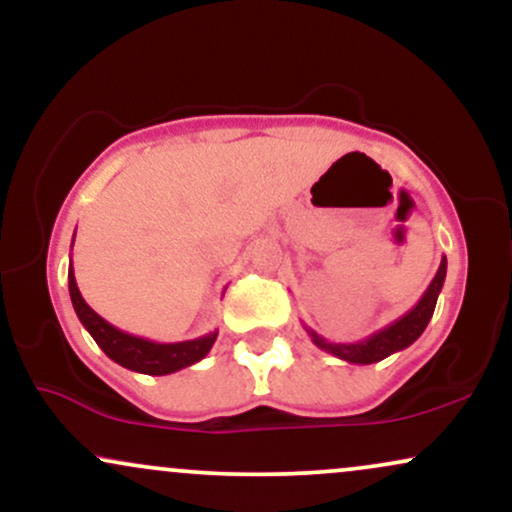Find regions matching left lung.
I'll list each match as a JSON object with an SVG mask.
<instances>
[{"label": "left lung", "mask_w": 512, "mask_h": 512, "mask_svg": "<svg viewBox=\"0 0 512 512\" xmlns=\"http://www.w3.org/2000/svg\"><path fill=\"white\" fill-rule=\"evenodd\" d=\"M445 272H448V260L443 257L436 276H433V281L428 284L424 296L419 298V303H416L409 313L397 317L395 322H390V325H385L383 330L373 332L366 339H358V342H349V344H342V342L337 344V342H327L325 337H320V334L310 330V327H305V332H308V337L313 339L317 349L342 358L346 363L368 366V363L383 361V358H387L390 354H397V351L407 349L409 344H414L416 339L424 334L426 325L433 317V310H436L440 291H443Z\"/></svg>", "instance_id": "8db88e82"}]
</instances>
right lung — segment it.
I'll return each mask as SVG.
<instances>
[{
  "mask_svg": "<svg viewBox=\"0 0 512 512\" xmlns=\"http://www.w3.org/2000/svg\"><path fill=\"white\" fill-rule=\"evenodd\" d=\"M69 296H72L76 317H79V322L86 327L88 334L96 339V344L101 346L103 354L113 358L115 363H120L122 368L134 370V373L170 375L175 373V370L192 366V363L202 361V358L209 354L211 346L216 342V334H219V332H209L204 334V337L187 339V342L161 344V342H151V339L134 337V334L117 330L115 325H110L108 320H103V317L84 301L79 286H76L72 264H69Z\"/></svg>",
  "mask_w": 512,
  "mask_h": 512,
  "instance_id": "1",
  "label": "right lung"
}]
</instances>
